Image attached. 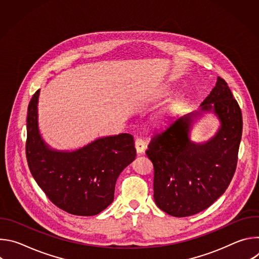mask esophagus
<instances>
[{
	"instance_id": "34e87169",
	"label": "esophagus",
	"mask_w": 259,
	"mask_h": 259,
	"mask_svg": "<svg viewBox=\"0 0 259 259\" xmlns=\"http://www.w3.org/2000/svg\"><path fill=\"white\" fill-rule=\"evenodd\" d=\"M135 149L138 155H141L144 150H145V143L141 138H136L135 139Z\"/></svg>"
}]
</instances>
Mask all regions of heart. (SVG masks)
Instances as JSON below:
<instances>
[{
  "instance_id": "heart-1",
  "label": "heart",
  "mask_w": 259,
  "mask_h": 259,
  "mask_svg": "<svg viewBox=\"0 0 259 259\" xmlns=\"http://www.w3.org/2000/svg\"><path fill=\"white\" fill-rule=\"evenodd\" d=\"M173 112H174V108H173V107H171V108L168 110V113H170V114L173 113Z\"/></svg>"
}]
</instances>
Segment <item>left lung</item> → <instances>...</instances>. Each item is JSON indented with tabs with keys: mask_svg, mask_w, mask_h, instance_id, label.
<instances>
[{
	"mask_svg": "<svg viewBox=\"0 0 259 259\" xmlns=\"http://www.w3.org/2000/svg\"><path fill=\"white\" fill-rule=\"evenodd\" d=\"M206 112H213L221 126L207 142L195 143L190 139L192 126ZM242 130L241 108L227 82L218 77L198 110L172 120L151 139L145 153L154 165L157 206L175 217L211 206L235 174Z\"/></svg>",
	"mask_w": 259,
	"mask_h": 259,
	"instance_id": "left-lung-1",
	"label": "left lung"
}]
</instances>
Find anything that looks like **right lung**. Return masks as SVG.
<instances>
[{"mask_svg": "<svg viewBox=\"0 0 259 259\" xmlns=\"http://www.w3.org/2000/svg\"><path fill=\"white\" fill-rule=\"evenodd\" d=\"M36 91L27 108L26 160L30 173L58 208L93 216L114 201L121 172L136 157L133 136L121 133L99 137L75 151H58L42 138L38 124Z\"/></svg>", "mask_w": 259, "mask_h": 259, "instance_id": "1", "label": "right lung"}]
</instances>
